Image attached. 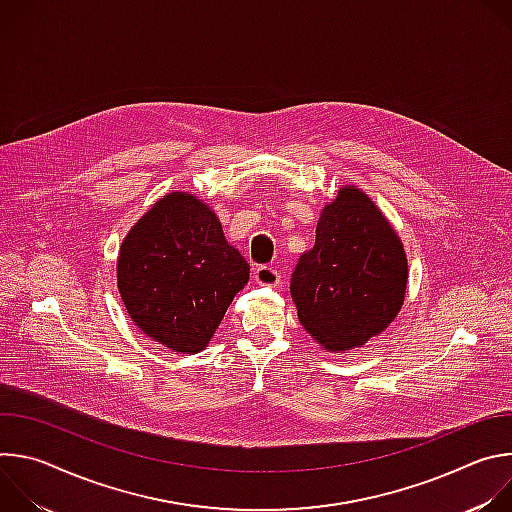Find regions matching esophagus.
<instances>
[{
    "mask_svg": "<svg viewBox=\"0 0 512 512\" xmlns=\"http://www.w3.org/2000/svg\"><path fill=\"white\" fill-rule=\"evenodd\" d=\"M255 281L265 287H273L279 283V271L271 265H259L255 269Z\"/></svg>",
    "mask_w": 512,
    "mask_h": 512,
    "instance_id": "obj_1",
    "label": "esophagus"
}]
</instances>
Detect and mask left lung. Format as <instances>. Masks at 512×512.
I'll return each instance as SVG.
<instances>
[{
    "label": "left lung",
    "instance_id": "8db88e82",
    "mask_svg": "<svg viewBox=\"0 0 512 512\" xmlns=\"http://www.w3.org/2000/svg\"><path fill=\"white\" fill-rule=\"evenodd\" d=\"M405 289L407 257L395 229L362 190L340 188L291 275L300 324L322 348L350 350L395 320Z\"/></svg>",
    "mask_w": 512,
    "mask_h": 512
}]
</instances>
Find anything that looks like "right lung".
<instances>
[{"label":"right lung","mask_w":512,"mask_h":512,"mask_svg":"<svg viewBox=\"0 0 512 512\" xmlns=\"http://www.w3.org/2000/svg\"><path fill=\"white\" fill-rule=\"evenodd\" d=\"M249 263L231 247L208 204L188 192L160 198L127 233L117 287L133 324L174 352L204 350Z\"/></svg>","instance_id":"obj_1"}]
</instances>
